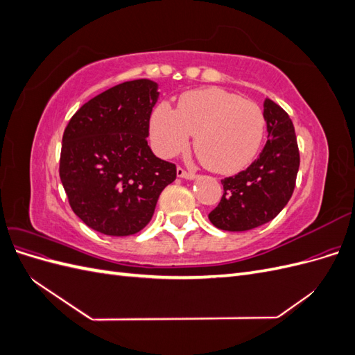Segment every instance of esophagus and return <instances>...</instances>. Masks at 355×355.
<instances>
[{
    "label": "esophagus",
    "instance_id": "obj_1",
    "mask_svg": "<svg viewBox=\"0 0 355 355\" xmlns=\"http://www.w3.org/2000/svg\"><path fill=\"white\" fill-rule=\"evenodd\" d=\"M176 173H178V176L179 178H185V179H194L197 175L194 173V171H191V170H185L184 167H178L176 168Z\"/></svg>",
    "mask_w": 355,
    "mask_h": 355
}]
</instances>
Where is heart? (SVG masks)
Listing matches in <instances>:
<instances>
[{"mask_svg": "<svg viewBox=\"0 0 355 355\" xmlns=\"http://www.w3.org/2000/svg\"><path fill=\"white\" fill-rule=\"evenodd\" d=\"M265 116L252 101L222 89L188 92L178 110L161 102L151 118L157 154L173 157L196 136V153L209 168L234 173L254 158L262 144Z\"/></svg>", "mask_w": 355, "mask_h": 355, "instance_id": "heart-1", "label": "heart"}]
</instances>
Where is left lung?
<instances>
[{"label": "left lung", "mask_w": 355, "mask_h": 355, "mask_svg": "<svg viewBox=\"0 0 355 355\" xmlns=\"http://www.w3.org/2000/svg\"><path fill=\"white\" fill-rule=\"evenodd\" d=\"M268 141L261 155L240 173L222 179L223 196L209 213L223 231H249L272 220L292 197L299 148L288 114L271 99L263 102Z\"/></svg>", "instance_id": "8db88e82"}]
</instances>
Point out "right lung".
I'll return each mask as SVG.
<instances>
[{
    "instance_id": "1",
    "label": "right lung",
    "mask_w": 355,
    "mask_h": 355,
    "mask_svg": "<svg viewBox=\"0 0 355 355\" xmlns=\"http://www.w3.org/2000/svg\"><path fill=\"white\" fill-rule=\"evenodd\" d=\"M157 83L125 81L90 99L62 137L59 176L73 213L112 237L136 234L151 220L176 166L148 145Z\"/></svg>"
}]
</instances>
